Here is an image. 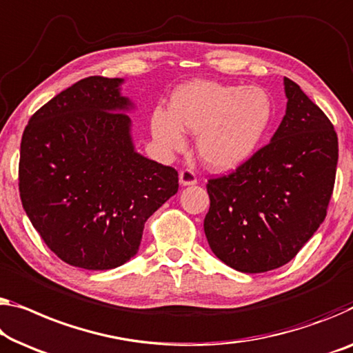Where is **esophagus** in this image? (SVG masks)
I'll return each instance as SVG.
<instances>
[{
    "label": "esophagus",
    "instance_id": "34e87169",
    "mask_svg": "<svg viewBox=\"0 0 353 353\" xmlns=\"http://www.w3.org/2000/svg\"><path fill=\"white\" fill-rule=\"evenodd\" d=\"M179 182L181 185L187 187V185H194L196 183V174L192 170H182L181 174H179Z\"/></svg>",
    "mask_w": 353,
    "mask_h": 353
}]
</instances>
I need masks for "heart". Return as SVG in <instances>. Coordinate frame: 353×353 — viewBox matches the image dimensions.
<instances>
[{
	"label": "heart",
	"instance_id": "obj_1",
	"mask_svg": "<svg viewBox=\"0 0 353 353\" xmlns=\"http://www.w3.org/2000/svg\"><path fill=\"white\" fill-rule=\"evenodd\" d=\"M272 119L270 94L260 87L192 82L172 97L171 112L157 109L152 133L171 150L185 144L182 130L198 134V152L209 168L231 171L259 150Z\"/></svg>",
	"mask_w": 353,
	"mask_h": 353
}]
</instances>
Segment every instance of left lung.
<instances>
[{
  "label": "left lung",
  "instance_id": "left-lung-1",
  "mask_svg": "<svg viewBox=\"0 0 353 353\" xmlns=\"http://www.w3.org/2000/svg\"><path fill=\"white\" fill-rule=\"evenodd\" d=\"M287 110L271 143L228 176L209 179L204 233L225 265L241 272L281 268L327 217L338 136L317 104L283 77Z\"/></svg>",
  "mask_w": 353,
  "mask_h": 353
}]
</instances>
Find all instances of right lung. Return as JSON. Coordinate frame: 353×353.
Segmentation results:
<instances>
[{
    "label": "right lung",
    "instance_id": "add662e5",
    "mask_svg": "<svg viewBox=\"0 0 353 353\" xmlns=\"http://www.w3.org/2000/svg\"><path fill=\"white\" fill-rule=\"evenodd\" d=\"M123 79L85 77L25 126L19 161L22 206L68 265L112 270L136 255L144 223L177 193V171L134 150Z\"/></svg>",
    "mask_w": 353,
    "mask_h": 353
}]
</instances>
